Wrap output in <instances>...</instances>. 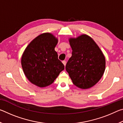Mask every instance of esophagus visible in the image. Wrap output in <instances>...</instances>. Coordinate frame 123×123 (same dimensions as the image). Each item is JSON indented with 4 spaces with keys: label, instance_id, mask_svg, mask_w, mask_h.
Here are the masks:
<instances>
[{
    "label": "esophagus",
    "instance_id": "1",
    "mask_svg": "<svg viewBox=\"0 0 123 123\" xmlns=\"http://www.w3.org/2000/svg\"><path fill=\"white\" fill-rule=\"evenodd\" d=\"M62 63H63L64 66H66V61H62Z\"/></svg>",
    "mask_w": 123,
    "mask_h": 123
}]
</instances>
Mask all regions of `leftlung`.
Masks as SVG:
<instances>
[{"label": "left lung", "instance_id": "1", "mask_svg": "<svg viewBox=\"0 0 123 123\" xmlns=\"http://www.w3.org/2000/svg\"><path fill=\"white\" fill-rule=\"evenodd\" d=\"M72 55L66 66L73 83L79 88L87 89L103 76L106 61L103 52L90 36L81 35L70 38Z\"/></svg>", "mask_w": 123, "mask_h": 123}]
</instances>
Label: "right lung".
<instances>
[{
    "label": "right lung",
    "instance_id": "obj_1",
    "mask_svg": "<svg viewBox=\"0 0 123 123\" xmlns=\"http://www.w3.org/2000/svg\"><path fill=\"white\" fill-rule=\"evenodd\" d=\"M57 42L53 34L43 33L33 39L23 54L21 63L25 75L37 86L51 85L64 69L55 51Z\"/></svg>",
    "mask_w": 123,
    "mask_h": 123
}]
</instances>
